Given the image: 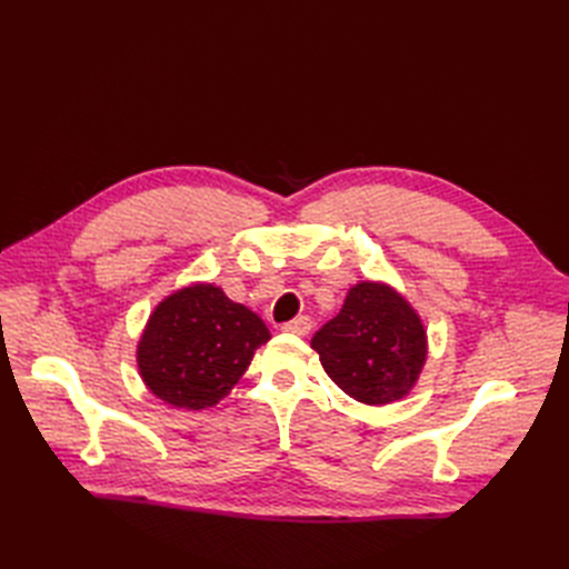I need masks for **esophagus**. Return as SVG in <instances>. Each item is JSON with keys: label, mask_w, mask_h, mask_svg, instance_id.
Returning <instances> with one entry per match:
<instances>
[{"label": "esophagus", "mask_w": 569, "mask_h": 569, "mask_svg": "<svg viewBox=\"0 0 569 569\" xmlns=\"http://www.w3.org/2000/svg\"><path fill=\"white\" fill-rule=\"evenodd\" d=\"M311 327H313V320H311V318H308V316H299V318H295V320L284 322L282 330H284V332H291V335H308V332H311Z\"/></svg>", "instance_id": "1"}]
</instances>
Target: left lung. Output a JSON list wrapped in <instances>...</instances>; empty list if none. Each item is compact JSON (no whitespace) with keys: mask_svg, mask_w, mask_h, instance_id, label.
Wrapping results in <instances>:
<instances>
[{"mask_svg":"<svg viewBox=\"0 0 569 569\" xmlns=\"http://www.w3.org/2000/svg\"><path fill=\"white\" fill-rule=\"evenodd\" d=\"M311 347L330 380L370 406L408 393L427 353L416 311L393 289L375 282L351 287L341 311L313 335Z\"/></svg>","mask_w":569,"mask_h":569,"instance_id":"1","label":"left lung"}]
</instances>
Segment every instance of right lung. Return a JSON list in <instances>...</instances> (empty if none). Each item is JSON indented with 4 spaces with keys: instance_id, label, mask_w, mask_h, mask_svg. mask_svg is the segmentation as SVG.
<instances>
[{
    "instance_id": "obj_1",
    "label": "right lung",
    "mask_w": 569,
    "mask_h": 569,
    "mask_svg": "<svg viewBox=\"0 0 569 569\" xmlns=\"http://www.w3.org/2000/svg\"><path fill=\"white\" fill-rule=\"evenodd\" d=\"M268 339V327L249 308L230 301L213 284H194L153 311L137 363L159 399L201 410L230 393L253 351Z\"/></svg>"
}]
</instances>
